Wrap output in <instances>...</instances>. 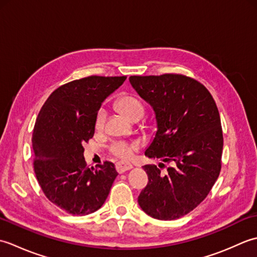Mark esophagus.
Wrapping results in <instances>:
<instances>
[{
    "label": "esophagus",
    "instance_id": "34e87169",
    "mask_svg": "<svg viewBox=\"0 0 257 257\" xmlns=\"http://www.w3.org/2000/svg\"><path fill=\"white\" fill-rule=\"evenodd\" d=\"M133 166L130 163H122V162H117L116 163V170L118 173H123L125 171L130 170Z\"/></svg>",
    "mask_w": 257,
    "mask_h": 257
}]
</instances>
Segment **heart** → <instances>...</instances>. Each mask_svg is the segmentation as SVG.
<instances>
[{
	"label": "heart",
	"instance_id": "heart-1",
	"mask_svg": "<svg viewBox=\"0 0 257 257\" xmlns=\"http://www.w3.org/2000/svg\"><path fill=\"white\" fill-rule=\"evenodd\" d=\"M116 108L123 116L130 120H139L145 113V103L139 97L132 94H124L120 96L116 100ZM107 119V111L105 108L100 107L98 109L95 117V128L97 130H102L105 127ZM138 149L137 143H124V141H116L113 143L109 150L111 154L120 160L132 159L135 151Z\"/></svg>",
	"mask_w": 257,
	"mask_h": 257
}]
</instances>
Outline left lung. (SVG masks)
<instances>
[{
    "mask_svg": "<svg viewBox=\"0 0 257 257\" xmlns=\"http://www.w3.org/2000/svg\"><path fill=\"white\" fill-rule=\"evenodd\" d=\"M129 80L156 112L158 130L145 155L174 163L166 176L156 166L144 167L149 181L138 203L155 219H179L206 198L219 178L223 133L216 103L203 84L185 75Z\"/></svg>",
    "mask_w": 257,
    "mask_h": 257,
    "instance_id": "1",
    "label": "left lung"
}]
</instances>
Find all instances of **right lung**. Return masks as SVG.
<instances>
[{"label": "right lung", "instance_id": "right-lung-1", "mask_svg": "<svg viewBox=\"0 0 257 257\" xmlns=\"http://www.w3.org/2000/svg\"><path fill=\"white\" fill-rule=\"evenodd\" d=\"M125 78L91 75L69 81L52 92L38 113L33 168L46 198L69 214L86 215L101 207L118 176L110 161L87 166L83 145L94 137L101 102Z\"/></svg>", "mask_w": 257, "mask_h": 257}]
</instances>
